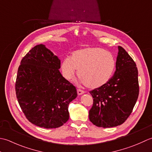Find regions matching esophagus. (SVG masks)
Wrapping results in <instances>:
<instances>
[{"instance_id": "34e87169", "label": "esophagus", "mask_w": 152, "mask_h": 152, "mask_svg": "<svg viewBox=\"0 0 152 152\" xmlns=\"http://www.w3.org/2000/svg\"><path fill=\"white\" fill-rule=\"evenodd\" d=\"M77 94L78 95H81L85 93V91H83V90H80V89H77Z\"/></svg>"}]
</instances>
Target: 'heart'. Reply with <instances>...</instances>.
Returning a JSON list of instances; mask_svg holds the SVG:
<instances>
[{"mask_svg": "<svg viewBox=\"0 0 152 152\" xmlns=\"http://www.w3.org/2000/svg\"><path fill=\"white\" fill-rule=\"evenodd\" d=\"M115 60L110 52L98 47H89L74 51L71 59L64 58L61 64L64 77L72 79L77 70L86 86L96 88L107 83L113 75Z\"/></svg>", "mask_w": 152, "mask_h": 152, "instance_id": "1", "label": "heart"}]
</instances>
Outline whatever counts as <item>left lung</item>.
<instances>
[{"instance_id": "1", "label": "left lung", "mask_w": 152, "mask_h": 152, "mask_svg": "<svg viewBox=\"0 0 152 152\" xmlns=\"http://www.w3.org/2000/svg\"><path fill=\"white\" fill-rule=\"evenodd\" d=\"M116 70L104 85L90 91L93 105L89 119L103 128L121 125L132 113L139 94L138 69L134 61L119 46Z\"/></svg>"}]
</instances>
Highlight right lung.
I'll return each instance as SVG.
<instances>
[{"label": "right lung", "mask_w": 152, "mask_h": 152, "mask_svg": "<svg viewBox=\"0 0 152 152\" xmlns=\"http://www.w3.org/2000/svg\"><path fill=\"white\" fill-rule=\"evenodd\" d=\"M60 60L39 45L23 58L18 67L15 94L21 110L31 123L58 128L69 119L68 106L77 96L75 86L61 75Z\"/></svg>", "instance_id": "obj_1"}]
</instances>
